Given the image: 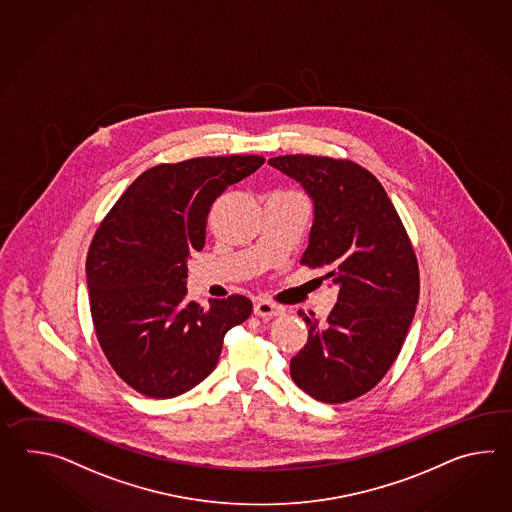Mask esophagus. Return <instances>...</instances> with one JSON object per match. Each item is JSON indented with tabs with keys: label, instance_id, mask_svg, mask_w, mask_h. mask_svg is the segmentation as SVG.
<instances>
[{
	"label": "esophagus",
	"instance_id": "esophagus-1",
	"mask_svg": "<svg viewBox=\"0 0 512 512\" xmlns=\"http://www.w3.org/2000/svg\"><path fill=\"white\" fill-rule=\"evenodd\" d=\"M282 307L267 302V300H258L254 302V315L261 316V318H271V316L282 315Z\"/></svg>",
	"mask_w": 512,
	"mask_h": 512
}]
</instances>
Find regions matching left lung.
<instances>
[{
  "mask_svg": "<svg viewBox=\"0 0 512 512\" xmlns=\"http://www.w3.org/2000/svg\"><path fill=\"white\" fill-rule=\"evenodd\" d=\"M272 168L300 183L315 219L302 263L338 289L326 322L298 313L307 344L291 377L320 403H348L370 392L403 348L419 300V269L397 210L375 175L351 161L282 155Z\"/></svg>",
  "mask_w": 512,
  "mask_h": 512,
  "instance_id": "obj_1",
  "label": "left lung"
}]
</instances>
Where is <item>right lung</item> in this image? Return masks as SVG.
Wrapping results in <instances>:
<instances>
[{"mask_svg":"<svg viewBox=\"0 0 512 512\" xmlns=\"http://www.w3.org/2000/svg\"><path fill=\"white\" fill-rule=\"evenodd\" d=\"M260 155L197 157L139 175L100 223L86 276L98 344L133 390L172 399L205 381L230 327L252 313L247 296L186 300L190 254L205 247L212 203L254 174Z\"/></svg>","mask_w":512,"mask_h":512,"instance_id":"add662e5","label":"right lung"}]
</instances>
